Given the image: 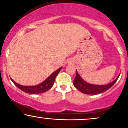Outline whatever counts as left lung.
Here are the masks:
<instances>
[{
  "label": "left lung",
  "instance_id": "8db88e82",
  "mask_svg": "<svg viewBox=\"0 0 128 128\" xmlns=\"http://www.w3.org/2000/svg\"><path fill=\"white\" fill-rule=\"evenodd\" d=\"M120 74L112 82L106 85H94L91 84L84 80L76 70V76L73 80V85L80 92L86 94H98L106 92L116 82Z\"/></svg>",
  "mask_w": 128,
  "mask_h": 128
}]
</instances>
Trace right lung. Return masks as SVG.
Instances as JSON below:
<instances>
[{
    "mask_svg": "<svg viewBox=\"0 0 128 128\" xmlns=\"http://www.w3.org/2000/svg\"><path fill=\"white\" fill-rule=\"evenodd\" d=\"M61 68H62V67H61V68H60L57 70H56L55 72H54L52 73V74H51L48 78L46 79L45 80H44L40 84L38 85H36V86H22V85H20L18 84V83L14 81V80H13L12 79H11L16 86H17L18 88H20L21 90L26 92V93H42V92H47V91L49 90L50 88H52V86L54 84V82H55L56 76H57V74H58V73L60 72V71L61 70Z\"/></svg>",
    "mask_w": 128,
    "mask_h": 128,
    "instance_id": "right-lung-1",
    "label": "right lung"
}]
</instances>
